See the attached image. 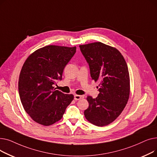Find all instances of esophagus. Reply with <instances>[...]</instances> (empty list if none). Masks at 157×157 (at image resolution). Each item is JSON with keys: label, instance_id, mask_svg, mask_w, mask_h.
<instances>
[{"label": "esophagus", "instance_id": "34e87169", "mask_svg": "<svg viewBox=\"0 0 157 157\" xmlns=\"http://www.w3.org/2000/svg\"><path fill=\"white\" fill-rule=\"evenodd\" d=\"M84 97L83 95H74V100L78 101L81 99V98H83Z\"/></svg>", "mask_w": 157, "mask_h": 157}]
</instances>
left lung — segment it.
Returning <instances> with one entry per match:
<instances>
[{"instance_id": "left-lung-1", "label": "left lung", "mask_w": 157, "mask_h": 157, "mask_svg": "<svg viewBox=\"0 0 157 157\" xmlns=\"http://www.w3.org/2000/svg\"><path fill=\"white\" fill-rule=\"evenodd\" d=\"M79 48L89 64L92 79L99 83L98 97L86 98L89 106L85 117L96 126L108 125L120 116L128 101L127 64L117 48L101 42L79 45Z\"/></svg>"}]
</instances>
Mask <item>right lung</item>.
I'll use <instances>...</instances> for the list:
<instances>
[{
    "label": "right lung",
    "mask_w": 157,
    "mask_h": 157,
    "mask_svg": "<svg viewBox=\"0 0 157 157\" xmlns=\"http://www.w3.org/2000/svg\"><path fill=\"white\" fill-rule=\"evenodd\" d=\"M76 47L48 45L30 54L20 71L18 91L23 108L30 118L44 126L62 119L67 107L74 99L72 94L55 90L63 69Z\"/></svg>",
    "instance_id": "right-lung-1"
}]
</instances>
